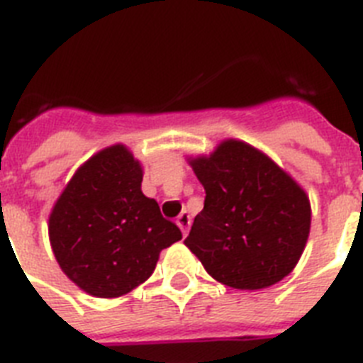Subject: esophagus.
I'll list each match as a JSON object with an SVG mask.
<instances>
[{"mask_svg": "<svg viewBox=\"0 0 363 363\" xmlns=\"http://www.w3.org/2000/svg\"><path fill=\"white\" fill-rule=\"evenodd\" d=\"M176 224H178V226H179V230H182V233H184V235H187L189 228H191V215H189L187 211H184V213H182V215H179V217H178V220H176Z\"/></svg>", "mask_w": 363, "mask_h": 363, "instance_id": "1", "label": "esophagus"}]
</instances>
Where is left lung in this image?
<instances>
[{
    "label": "left lung",
    "instance_id": "1",
    "mask_svg": "<svg viewBox=\"0 0 363 363\" xmlns=\"http://www.w3.org/2000/svg\"><path fill=\"white\" fill-rule=\"evenodd\" d=\"M191 164L206 200L185 245L203 269L235 289H263L287 277L310 233L306 193L241 140H224Z\"/></svg>",
    "mask_w": 363,
    "mask_h": 363
}]
</instances>
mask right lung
<instances>
[{
    "mask_svg": "<svg viewBox=\"0 0 363 363\" xmlns=\"http://www.w3.org/2000/svg\"><path fill=\"white\" fill-rule=\"evenodd\" d=\"M143 170L116 145L77 170L50 215L53 254L89 295L113 298L146 282L163 248L182 239L140 191Z\"/></svg>",
    "mask_w": 363,
    "mask_h": 363,
    "instance_id": "add662e5",
    "label": "right lung"
}]
</instances>
